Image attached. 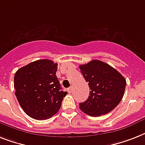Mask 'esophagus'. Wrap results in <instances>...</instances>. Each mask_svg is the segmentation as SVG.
<instances>
[{"mask_svg":"<svg viewBox=\"0 0 145 145\" xmlns=\"http://www.w3.org/2000/svg\"><path fill=\"white\" fill-rule=\"evenodd\" d=\"M73 91V89L72 87H71V88H69V89H68V91H69V93H71Z\"/></svg>","mask_w":145,"mask_h":145,"instance_id":"esophagus-1","label":"esophagus"}]
</instances>
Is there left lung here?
Wrapping results in <instances>:
<instances>
[{
    "label": "left lung",
    "instance_id": "1",
    "mask_svg": "<svg viewBox=\"0 0 145 145\" xmlns=\"http://www.w3.org/2000/svg\"><path fill=\"white\" fill-rule=\"evenodd\" d=\"M79 68L90 89L88 99L79 104L80 109L90 116H100L113 110L124 94L125 78L116 69L97 59Z\"/></svg>",
    "mask_w": 145,
    "mask_h": 145
}]
</instances>
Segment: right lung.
Listing matches in <instances>:
<instances>
[{"label": "right lung", "mask_w": 145, "mask_h": 145, "mask_svg": "<svg viewBox=\"0 0 145 145\" xmlns=\"http://www.w3.org/2000/svg\"><path fill=\"white\" fill-rule=\"evenodd\" d=\"M57 63L39 59L22 67L14 76L15 96L26 114L36 120L58 112L67 91H61L56 75Z\"/></svg>", "instance_id": "obj_1"}]
</instances>
